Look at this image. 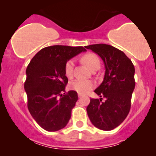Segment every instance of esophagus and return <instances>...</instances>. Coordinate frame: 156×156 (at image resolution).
<instances>
[{
  "label": "esophagus",
  "instance_id": "34e87169",
  "mask_svg": "<svg viewBox=\"0 0 156 156\" xmlns=\"http://www.w3.org/2000/svg\"><path fill=\"white\" fill-rule=\"evenodd\" d=\"M82 96V94H79V93H78V98H80V97Z\"/></svg>",
  "mask_w": 156,
  "mask_h": 156
}]
</instances>
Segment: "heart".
<instances>
[{
  "label": "heart",
  "instance_id": "1",
  "mask_svg": "<svg viewBox=\"0 0 156 156\" xmlns=\"http://www.w3.org/2000/svg\"><path fill=\"white\" fill-rule=\"evenodd\" d=\"M82 62L93 71L96 69H99L101 67V61L98 56L94 53H88L82 56ZM75 62L73 59H69L66 62L64 66V73L68 78H71L73 76ZM94 87V83L90 80L76 79L69 83V88L79 94H87Z\"/></svg>",
  "mask_w": 156,
  "mask_h": 156
}]
</instances>
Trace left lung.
<instances>
[{"mask_svg": "<svg viewBox=\"0 0 156 156\" xmlns=\"http://www.w3.org/2000/svg\"><path fill=\"white\" fill-rule=\"evenodd\" d=\"M101 56L105 65L103 81L94 90L100 99H90L88 117L96 128L112 130L125 120L130 112L135 88V68L120 50L106 44L85 46ZM104 98L105 101H101Z\"/></svg>", "mask_w": 156, "mask_h": 156, "instance_id": "1", "label": "left lung"}]
</instances>
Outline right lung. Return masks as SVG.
Instances as JSON below:
<instances>
[{
    "mask_svg": "<svg viewBox=\"0 0 156 156\" xmlns=\"http://www.w3.org/2000/svg\"><path fill=\"white\" fill-rule=\"evenodd\" d=\"M86 51L82 46H49L40 50L27 67L24 83L27 105L37 124L45 130L62 129L70 119L78 98L76 91L65 92L68 79L64 66Z\"/></svg>",
    "mask_w": 156,
    "mask_h": 156,
    "instance_id": "obj_1",
    "label": "right lung"
}]
</instances>
